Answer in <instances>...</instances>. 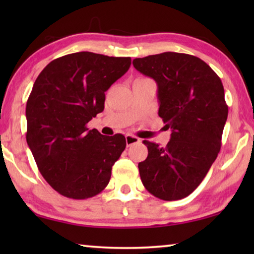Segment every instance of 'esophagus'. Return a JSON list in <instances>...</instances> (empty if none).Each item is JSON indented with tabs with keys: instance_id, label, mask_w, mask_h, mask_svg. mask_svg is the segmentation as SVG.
Here are the masks:
<instances>
[{
	"instance_id": "esophagus-1",
	"label": "esophagus",
	"mask_w": 254,
	"mask_h": 254,
	"mask_svg": "<svg viewBox=\"0 0 254 254\" xmlns=\"http://www.w3.org/2000/svg\"><path fill=\"white\" fill-rule=\"evenodd\" d=\"M126 141H127V145L128 147V145H132V144H134V143L140 142V139L137 136L127 134V135H126Z\"/></svg>"
}]
</instances>
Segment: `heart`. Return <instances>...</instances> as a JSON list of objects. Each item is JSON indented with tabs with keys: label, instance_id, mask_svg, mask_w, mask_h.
<instances>
[{
	"label": "heart",
	"instance_id": "1",
	"mask_svg": "<svg viewBox=\"0 0 254 254\" xmlns=\"http://www.w3.org/2000/svg\"><path fill=\"white\" fill-rule=\"evenodd\" d=\"M145 79H148V78H143V77H139V78H136L134 81H140V80H145Z\"/></svg>",
	"mask_w": 254,
	"mask_h": 254
}]
</instances>
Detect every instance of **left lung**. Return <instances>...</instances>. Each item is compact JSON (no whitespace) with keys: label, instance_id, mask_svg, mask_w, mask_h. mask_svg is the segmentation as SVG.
I'll return each mask as SVG.
<instances>
[{"label":"left lung","instance_id":"left-lung-1","mask_svg":"<svg viewBox=\"0 0 254 254\" xmlns=\"http://www.w3.org/2000/svg\"><path fill=\"white\" fill-rule=\"evenodd\" d=\"M133 66L156 80L159 117L173 130L165 148L143 141L148 157L139 162L141 180L157 198H185L203 182L221 150L229 113L221 78L187 54L135 58Z\"/></svg>","mask_w":254,"mask_h":254}]
</instances>
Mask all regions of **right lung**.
Masks as SVG:
<instances>
[{"instance_id":"1","label":"right lung","mask_w":254,"mask_h":254,"mask_svg":"<svg viewBox=\"0 0 254 254\" xmlns=\"http://www.w3.org/2000/svg\"><path fill=\"white\" fill-rule=\"evenodd\" d=\"M131 65L130 57L81 51L53 60L27 102V142L42 177L60 195L91 198L104 189L127 145L87 123L104 110L105 92Z\"/></svg>"}]
</instances>
